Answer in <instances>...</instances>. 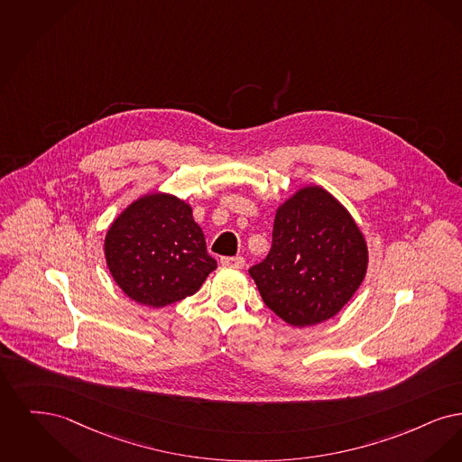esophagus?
<instances>
[{"instance_id": "obj_1", "label": "esophagus", "mask_w": 462, "mask_h": 462, "mask_svg": "<svg viewBox=\"0 0 462 462\" xmlns=\"http://www.w3.org/2000/svg\"><path fill=\"white\" fill-rule=\"evenodd\" d=\"M222 265H227V267H235V269H241L245 267V259L243 257H222Z\"/></svg>"}]
</instances>
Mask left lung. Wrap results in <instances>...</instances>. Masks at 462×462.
<instances>
[{"label":"left lung","mask_w":462,"mask_h":462,"mask_svg":"<svg viewBox=\"0 0 462 462\" xmlns=\"http://www.w3.org/2000/svg\"><path fill=\"white\" fill-rule=\"evenodd\" d=\"M367 263V241L352 214L328 189L309 184L276 208L271 252L248 273L278 318L307 328L340 312Z\"/></svg>","instance_id":"8db88e82"}]
</instances>
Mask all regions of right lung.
<instances>
[{
  "instance_id": "obj_1",
  "label": "right lung",
  "mask_w": 462,
  "mask_h": 462,
  "mask_svg": "<svg viewBox=\"0 0 462 462\" xmlns=\"http://www.w3.org/2000/svg\"><path fill=\"white\" fill-rule=\"evenodd\" d=\"M103 250L122 291L153 309L191 297L217 267L191 205L163 191L131 201L110 224Z\"/></svg>"
}]
</instances>
